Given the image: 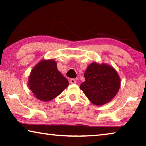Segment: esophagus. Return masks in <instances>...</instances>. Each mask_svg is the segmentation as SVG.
Returning a JSON list of instances; mask_svg holds the SVG:
<instances>
[{"label": "esophagus", "instance_id": "34e87169", "mask_svg": "<svg viewBox=\"0 0 146 146\" xmlns=\"http://www.w3.org/2000/svg\"><path fill=\"white\" fill-rule=\"evenodd\" d=\"M70 84H76V81L75 79L71 78V79H70Z\"/></svg>", "mask_w": 146, "mask_h": 146}]
</instances>
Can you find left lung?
I'll return each instance as SVG.
<instances>
[{
	"mask_svg": "<svg viewBox=\"0 0 146 146\" xmlns=\"http://www.w3.org/2000/svg\"><path fill=\"white\" fill-rule=\"evenodd\" d=\"M85 81L80 88L94 105L102 106L111 100L120 86V78L114 68L106 64L93 62L84 73Z\"/></svg>",
	"mask_w": 146,
	"mask_h": 146,
	"instance_id": "1",
	"label": "left lung"
}]
</instances>
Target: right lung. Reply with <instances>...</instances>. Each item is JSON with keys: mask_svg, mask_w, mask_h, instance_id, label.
I'll list each match as a JSON object with an SVG mask.
<instances>
[{"mask_svg": "<svg viewBox=\"0 0 146 146\" xmlns=\"http://www.w3.org/2000/svg\"><path fill=\"white\" fill-rule=\"evenodd\" d=\"M28 80V87L35 97L44 102L57 97L69 84L53 59L39 62L31 70Z\"/></svg>", "mask_w": 146, "mask_h": 146, "instance_id": "obj_1", "label": "right lung"}]
</instances>
